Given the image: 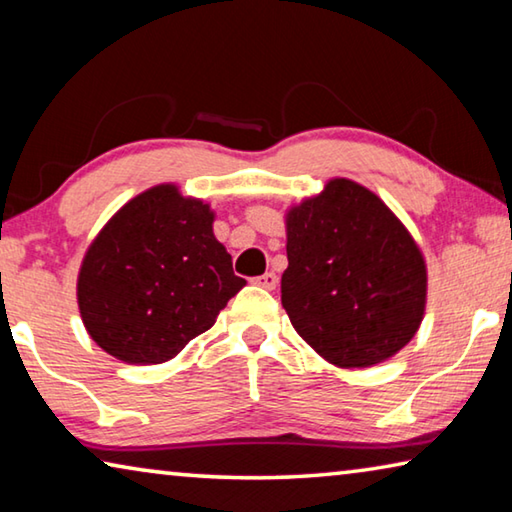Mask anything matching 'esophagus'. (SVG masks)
Listing matches in <instances>:
<instances>
[{
  "instance_id": "34e87169",
  "label": "esophagus",
  "mask_w": 512,
  "mask_h": 512,
  "mask_svg": "<svg viewBox=\"0 0 512 512\" xmlns=\"http://www.w3.org/2000/svg\"><path fill=\"white\" fill-rule=\"evenodd\" d=\"M253 282L257 284V287H262V289H268V291H271V289H275V287H277V275L268 271V273H264V275L255 277Z\"/></svg>"
}]
</instances>
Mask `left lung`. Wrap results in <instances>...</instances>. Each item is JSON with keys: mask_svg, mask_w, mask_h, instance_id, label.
Wrapping results in <instances>:
<instances>
[{"mask_svg": "<svg viewBox=\"0 0 512 512\" xmlns=\"http://www.w3.org/2000/svg\"><path fill=\"white\" fill-rule=\"evenodd\" d=\"M282 307L325 361L370 368L395 357L420 329L427 264L391 207L350 178L291 205Z\"/></svg>", "mask_w": 512, "mask_h": 512, "instance_id": "8db88e82", "label": "left lung"}]
</instances>
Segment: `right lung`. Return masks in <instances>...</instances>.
I'll use <instances>...</instances> for the list:
<instances>
[{
	"instance_id": "add662e5",
	"label": "right lung",
	"mask_w": 512,
	"mask_h": 512,
	"mask_svg": "<svg viewBox=\"0 0 512 512\" xmlns=\"http://www.w3.org/2000/svg\"><path fill=\"white\" fill-rule=\"evenodd\" d=\"M214 212L164 183L131 198L85 250L76 300L92 341L137 366L176 357L246 287Z\"/></svg>"
}]
</instances>
